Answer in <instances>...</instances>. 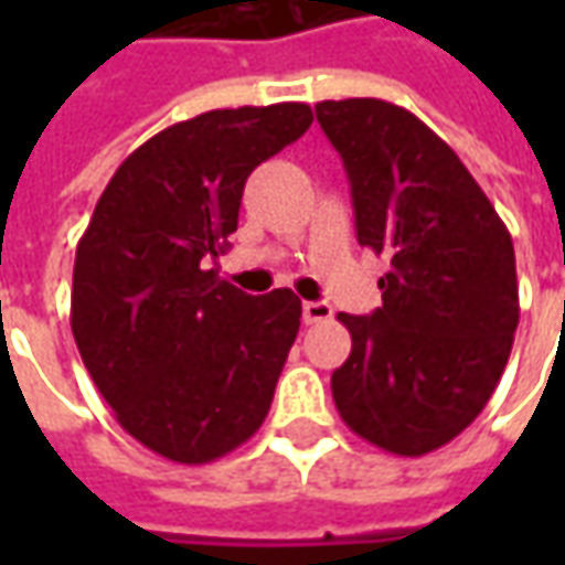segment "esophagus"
<instances>
[{"mask_svg":"<svg viewBox=\"0 0 565 565\" xmlns=\"http://www.w3.org/2000/svg\"><path fill=\"white\" fill-rule=\"evenodd\" d=\"M332 318L330 302H302V320L306 323H323Z\"/></svg>","mask_w":565,"mask_h":565,"instance_id":"obj_1","label":"esophagus"}]
</instances>
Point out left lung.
Wrapping results in <instances>:
<instances>
[{
  "mask_svg": "<svg viewBox=\"0 0 565 565\" xmlns=\"http://www.w3.org/2000/svg\"><path fill=\"white\" fill-rule=\"evenodd\" d=\"M354 199L356 242L391 259L381 308L339 315L351 356L332 399L356 436L399 457L448 445L484 412L521 318L514 245L460 157L384 99L315 105Z\"/></svg>",
  "mask_w": 565,
  "mask_h": 565,
  "instance_id": "obj_1",
  "label": "left lung"
}]
</instances>
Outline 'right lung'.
Returning a JSON list of instances; mask_svg holds the SVG:
<instances>
[{"label": "right lung", "instance_id": "add662e5", "mask_svg": "<svg viewBox=\"0 0 565 565\" xmlns=\"http://www.w3.org/2000/svg\"><path fill=\"white\" fill-rule=\"evenodd\" d=\"M306 103L181 120L120 162L75 250L72 335L117 424L166 460L211 462L257 433L299 332L294 290L247 296L230 247L247 174L311 127Z\"/></svg>", "mask_w": 565, "mask_h": 565}]
</instances>
